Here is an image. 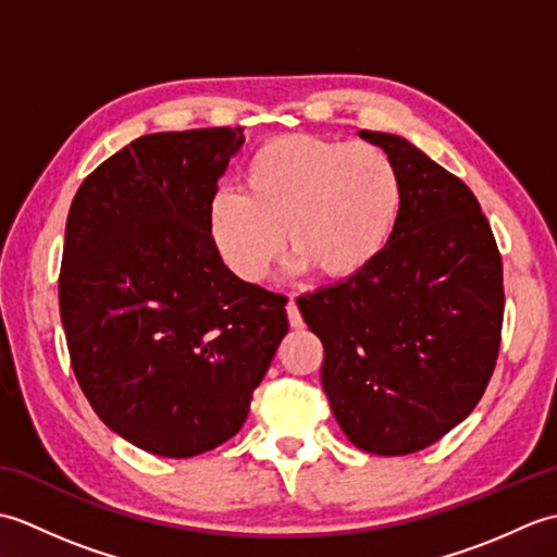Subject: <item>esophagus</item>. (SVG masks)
<instances>
[{
    "instance_id": "esophagus-1",
    "label": "esophagus",
    "mask_w": 557,
    "mask_h": 557,
    "mask_svg": "<svg viewBox=\"0 0 557 557\" xmlns=\"http://www.w3.org/2000/svg\"><path fill=\"white\" fill-rule=\"evenodd\" d=\"M287 318H289V325L292 327H301L304 325V318L299 313V306H297V301H294V299H289V304H287Z\"/></svg>"
}]
</instances>
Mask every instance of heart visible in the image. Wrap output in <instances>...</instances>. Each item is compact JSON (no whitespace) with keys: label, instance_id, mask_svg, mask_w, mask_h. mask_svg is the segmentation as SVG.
Here are the masks:
<instances>
[{"label":"heart","instance_id":"b5f03b06","mask_svg":"<svg viewBox=\"0 0 557 557\" xmlns=\"http://www.w3.org/2000/svg\"><path fill=\"white\" fill-rule=\"evenodd\" d=\"M401 180L373 144L280 136L260 146L242 174V194L210 200L208 230L236 277L260 282L280 258L286 232L297 268L325 280L369 270L401 218Z\"/></svg>","mask_w":557,"mask_h":557}]
</instances>
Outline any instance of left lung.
Segmentation results:
<instances>
[{"label":"left lung","mask_w":557,"mask_h":557,"mask_svg":"<svg viewBox=\"0 0 557 557\" xmlns=\"http://www.w3.org/2000/svg\"><path fill=\"white\" fill-rule=\"evenodd\" d=\"M401 180L393 242L361 275L297 299L323 342L321 381L359 449L419 453L465 421L503 335V258L471 188L409 140L359 132Z\"/></svg>","instance_id":"left-lung-1"}]
</instances>
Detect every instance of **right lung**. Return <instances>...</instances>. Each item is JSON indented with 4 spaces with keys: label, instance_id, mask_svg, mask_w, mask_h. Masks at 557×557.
I'll use <instances>...</instances> for the list:
<instances>
[{
    "label": "right lung",
    "instance_id": "obj_1",
    "mask_svg": "<svg viewBox=\"0 0 557 557\" xmlns=\"http://www.w3.org/2000/svg\"><path fill=\"white\" fill-rule=\"evenodd\" d=\"M242 126L136 138L78 186L66 218L59 313L92 411L160 457L239 433L287 335V297L244 282L208 230Z\"/></svg>",
    "mask_w": 557,
    "mask_h": 557
}]
</instances>
